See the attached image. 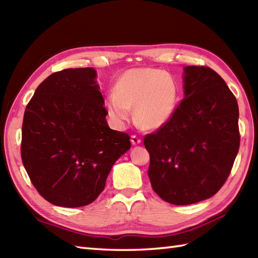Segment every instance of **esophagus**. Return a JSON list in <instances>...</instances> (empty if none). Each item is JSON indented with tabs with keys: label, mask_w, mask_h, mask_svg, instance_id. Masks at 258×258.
<instances>
[{
	"label": "esophagus",
	"mask_w": 258,
	"mask_h": 258,
	"mask_svg": "<svg viewBox=\"0 0 258 258\" xmlns=\"http://www.w3.org/2000/svg\"><path fill=\"white\" fill-rule=\"evenodd\" d=\"M131 142H132V144H133V145H139V144H141L142 140L139 138V136L132 135V138H131Z\"/></svg>",
	"instance_id": "1"
}]
</instances>
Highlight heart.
Here are the masks:
<instances>
[{"label": "heart", "instance_id": "heart-1", "mask_svg": "<svg viewBox=\"0 0 258 258\" xmlns=\"http://www.w3.org/2000/svg\"><path fill=\"white\" fill-rule=\"evenodd\" d=\"M178 103V86L171 75L155 69H131L106 97L109 117L117 125L128 120L131 109L141 127L156 130L172 118Z\"/></svg>", "mask_w": 258, "mask_h": 258}]
</instances>
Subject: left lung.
<instances>
[{
    "instance_id": "1",
    "label": "left lung",
    "mask_w": 258,
    "mask_h": 258,
    "mask_svg": "<svg viewBox=\"0 0 258 258\" xmlns=\"http://www.w3.org/2000/svg\"><path fill=\"white\" fill-rule=\"evenodd\" d=\"M184 98L144 138L155 193L174 205L210 199L226 182L239 149L236 97L215 71L184 68Z\"/></svg>"
}]
</instances>
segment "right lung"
I'll list each match as a JSON object with an SVG mask.
<instances>
[{
  "label": "right lung",
  "mask_w": 258,
  "mask_h": 258,
  "mask_svg": "<svg viewBox=\"0 0 258 258\" xmlns=\"http://www.w3.org/2000/svg\"><path fill=\"white\" fill-rule=\"evenodd\" d=\"M93 68L55 72L37 86L22 124V162L43 199L62 207L91 204L130 135L108 127Z\"/></svg>",
  "instance_id": "obj_1"
}]
</instances>
